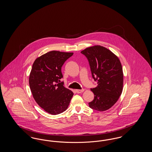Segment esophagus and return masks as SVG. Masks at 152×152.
<instances>
[{
    "instance_id": "obj_1",
    "label": "esophagus",
    "mask_w": 152,
    "mask_h": 152,
    "mask_svg": "<svg viewBox=\"0 0 152 152\" xmlns=\"http://www.w3.org/2000/svg\"><path fill=\"white\" fill-rule=\"evenodd\" d=\"M84 91V89H76V92L77 93V94H80V93H82Z\"/></svg>"
}]
</instances>
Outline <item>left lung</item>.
<instances>
[{
    "mask_svg": "<svg viewBox=\"0 0 152 152\" xmlns=\"http://www.w3.org/2000/svg\"><path fill=\"white\" fill-rule=\"evenodd\" d=\"M87 57L92 77L97 82L91 88L94 100L89 102L91 108L105 111L115 104L122 94L123 68L119 58L112 51L101 45H94L81 52Z\"/></svg>",
    "mask_w": 152,
    "mask_h": 152,
    "instance_id": "left-lung-1",
    "label": "left lung"
}]
</instances>
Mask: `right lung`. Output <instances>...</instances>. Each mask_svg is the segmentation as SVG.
Returning <instances> with one entry per match:
<instances>
[{
    "label": "right lung",
    "mask_w": 152,
    "mask_h": 152,
    "mask_svg": "<svg viewBox=\"0 0 152 152\" xmlns=\"http://www.w3.org/2000/svg\"><path fill=\"white\" fill-rule=\"evenodd\" d=\"M73 52H48L36 58L29 74V84L34 99L47 113L56 115L68 107L72 91L63 86L61 67Z\"/></svg>",
    "instance_id": "right-lung-1"
}]
</instances>
